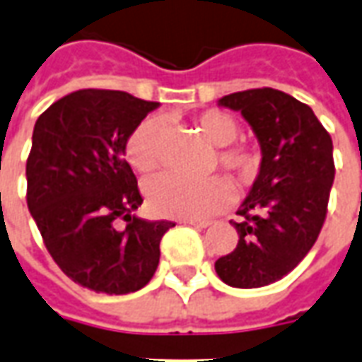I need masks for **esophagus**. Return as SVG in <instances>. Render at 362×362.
<instances>
[{
    "mask_svg": "<svg viewBox=\"0 0 362 362\" xmlns=\"http://www.w3.org/2000/svg\"><path fill=\"white\" fill-rule=\"evenodd\" d=\"M186 225L194 228H207L209 227V223H199V221H186Z\"/></svg>",
    "mask_w": 362,
    "mask_h": 362,
    "instance_id": "1",
    "label": "esophagus"
}]
</instances>
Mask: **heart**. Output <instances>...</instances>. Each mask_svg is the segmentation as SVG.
Here are the masks:
<instances>
[{"instance_id": "b5f03b06", "label": "heart", "mask_w": 362, "mask_h": 362, "mask_svg": "<svg viewBox=\"0 0 362 362\" xmlns=\"http://www.w3.org/2000/svg\"><path fill=\"white\" fill-rule=\"evenodd\" d=\"M202 134L217 147H225L219 153V165L233 173L240 182L250 180L258 168V157L243 147H227L240 135V126L227 112L209 110L197 118ZM165 124L160 118L143 119L129 134L126 141V157L129 165L139 173H151L160 160ZM147 204L160 217L184 221L209 219L211 215L225 209L233 202V186L225 176L209 178H186L180 174L165 173L151 178L145 184Z\"/></svg>"}]
</instances>
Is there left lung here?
<instances>
[{
  "instance_id": "obj_1",
  "label": "left lung",
  "mask_w": 362,
  "mask_h": 362,
  "mask_svg": "<svg viewBox=\"0 0 362 362\" xmlns=\"http://www.w3.org/2000/svg\"><path fill=\"white\" fill-rule=\"evenodd\" d=\"M217 104L250 124L262 163L233 221L238 244L215 272L230 287H266L293 272L318 238L335 176L334 145L310 106L283 90H243Z\"/></svg>"
}]
</instances>
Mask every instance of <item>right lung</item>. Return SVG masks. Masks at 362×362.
<instances>
[{
    "instance_id": "add662e5",
    "label": "right lung",
    "mask_w": 362,
    "mask_h": 362,
    "mask_svg": "<svg viewBox=\"0 0 362 362\" xmlns=\"http://www.w3.org/2000/svg\"><path fill=\"white\" fill-rule=\"evenodd\" d=\"M158 103L124 90L83 89L40 114L27 160V204L54 262L96 293L126 295L155 275L170 221L135 215L143 204L126 141Z\"/></svg>"
}]
</instances>
